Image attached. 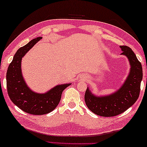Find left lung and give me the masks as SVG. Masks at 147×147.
Wrapping results in <instances>:
<instances>
[{"label":"left lung","instance_id":"left-lung-1","mask_svg":"<svg viewBox=\"0 0 147 147\" xmlns=\"http://www.w3.org/2000/svg\"><path fill=\"white\" fill-rule=\"evenodd\" d=\"M121 55L127 58L130 65L128 76L121 87L114 93L98 96L92 93L87 87L85 94L86 106L96 115L102 117H114L126 111L138 99L141 82L143 79V69L141 62L131 48L121 45Z\"/></svg>","mask_w":147,"mask_h":147}]
</instances>
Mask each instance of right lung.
Instances as JSON below:
<instances>
[{
  "label": "right lung",
  "instance_id": "right-lung-1",
  "mask_svg": "<svg viewBox=\"0 0 147 147\" xmlns=\"http://www.w3.org/2000/svg\"><path fill=\"white\" fill-rule=\"evenodd\" d=\"M42 38H34L19 48L9 64L6 73L7 90L11 102L23 111L35 115H45L53 111L60 102L62 91L71 85V83L58 85L42 94L34 92L26 85L21 71V60Z\"/></svg>",
  "mask_w": 147,
  "mask_h": 147
}]
</instances>
